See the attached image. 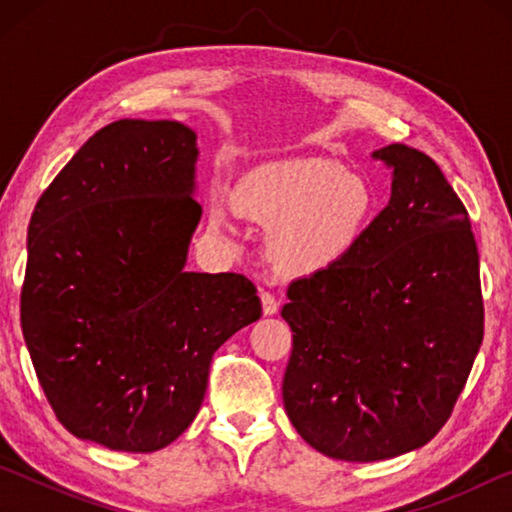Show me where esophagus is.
Returning a JSON list of instances; mask_svg holds the SVG:
<instances>
[{"instance_id": "esophagus-1", "label": "esophagus", "mask_w": 512, "mask_h": 512, "mask_svg": "<svg viewBox=\"0 0 512 512\" xmlns=\"http://www.w3.org/2000/svg\"><path fill=\"white\" fill-rule=\"evenodd\" d=\"M259 298H262V311H264V316L277 314V307H280V302L275 300V296H273L271 291L262 289V293H259Z\"/></svg>"}]
</instances>
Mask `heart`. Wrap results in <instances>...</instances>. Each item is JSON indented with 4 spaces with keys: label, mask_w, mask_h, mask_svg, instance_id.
<instances>
[{
    "label": "heart",
    "mask_w": 512,
    "mask_h": 512,
    "mask_svg": "<svg viewBox=\"0 0 512 512\" xmlns=\"http://www.w3.org/2000/svg\"><path fill=\"white\" fill-rule=\"evenodd\" d=\"M375 207L366 178L325 158L268 164L250 173L235 194L241 216L271 228L273 262L296 273H318L343 262L366 232ZM210 225L228 230L221 207L212 210Z\"/></svg>",
    "instance_id": "obj_1"
}]
</instances>
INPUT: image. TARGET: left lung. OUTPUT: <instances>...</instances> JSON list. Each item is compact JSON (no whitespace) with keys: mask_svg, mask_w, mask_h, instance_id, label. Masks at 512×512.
I'll return each instance as SVG.
<instances>
[{"mask_svg":"<svg viewBox=\"0 0 512 512\" xmlns=\"http://www.w3.org/2000/svg\"><path fill=\"white\" fill-rule=\"evenodd\" d=\"M391 201L352 253L291 282L284 409L336 461H384L443 429L483 341L479 253L461 198L411 146L372 153Z\"/></svg>","mask_w":512,"mask_h":512,"instance_id":"left-lung-1","label":"left lung"}]
</instances>
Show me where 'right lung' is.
<instances>
[{"label": "right lung", "instance_id": "1", "mask_svg": "<svg viewBox=\"0 0 512 512\" xmlns=\"http://www.w3.org/2000/svg\"><path fill=\"white\" fill-rule=\"evenodd\" d=\"M196 133L112 121L40 196L22 334L60 424L115 452L173 443L201 409L212 354L262 316L239 273L185 271L201 221Z\"/></svg>", "mask_w": 512, "mask_h": 512}]
</instances>
